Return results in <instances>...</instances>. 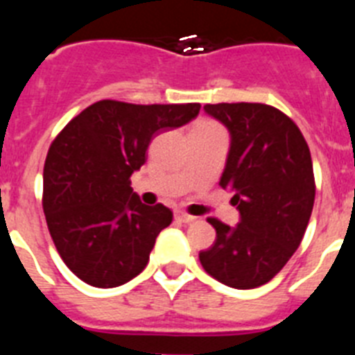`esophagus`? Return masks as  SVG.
<instances>
[{
  "label": "esophagus",
  "instance_id": "34e87169",
  "mask_svg": "<svg viewBox=\"0 0 355 355\" xmlns=\"http://www.w3.org/2000/svg\"><path fill=\"white\" fill-rule=\"evenodd\" d=\"M175 218H178L180 222H183V224H190V222L196 220L197 216L188 215V213H184V211H175Z\"/></svg>",
  "mask_w": 355,
  "mask_h": 355
}]
</instances>
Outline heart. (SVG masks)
Returning a JSON list of instances; mask_svg holds the SVG:
<instances>
[{"label": "heart", "instance_id": "b5f03b06", "mask_svg": "<svg viewBox=\"0 0 355 355\" xmlns=\"http://www.w3.org/2000/svg\"><path fill=\"white\" fill-rule=\"evenodd\" d=\"M196 130H216V126H215V124H213V122H200V124L196 128Z\"/></svg>", "mask_w": 355, "mask_h": 355}]
</instances>
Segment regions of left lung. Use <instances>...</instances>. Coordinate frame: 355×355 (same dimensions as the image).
Segmentation results:
<instances>
[{"label":"left lung","mask_w":355,"mask_h":355,"mask_svg":"<svg viewBox=\"0 0 355 355\" xmlns=\"http://www.w3.org/2000/svg\"><path fill=\"white\" fill-rule=\"evenodd\" d=\"M231 135L220 187L233 192L238 225L208 218L216 240L200 265L225 286L250 290L268 283L299 249L315 205L311 153L281 110L261 103L206 105Z\"/></svg>","instance_id":"obj_1"}]
</instances>
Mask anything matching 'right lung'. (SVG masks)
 <instances>
[{
  "label": "right lung",
  "instance_id": "add662e5",
  "mask_svg": "<svg viewBox=\"0 0 355 355\" xmlns=\"http://www.w3.org/2000/svg\"><path fill=\"white\" fill-rule=\"evenodd\" d=\"M199 110V103L103 99L53 140L44 163V215L60 258L83 283L115 288L146 268L172 211L142 205L130 178L146 163L155 135L183 126Z\"/></svg>",
  "mask_w": 355,
  "mask_h": 355
}]
</instances>
